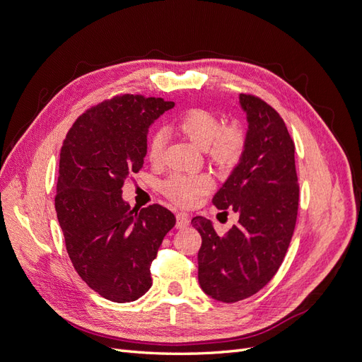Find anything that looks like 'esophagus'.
I'll list each match as a JSON object with an SVG mask.
<instances>
[{
	"label": "esophagus",
	"instance_id": "34e87169",
	"mask_svg": "<svg viewBox=\"0 0 362 362\" xmlns=\"http://www.w3.org/2000/svg\"><path fill=\"white\" fill-rule=\"evenodd\" d=\"M189 223H190V218H189L187 214H184V213H178V214H177V228H178V229L187 228Z\"/></svg>",
	"mask_w": 362,
	"mask_h": 362
}]
</instances>
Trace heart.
<instances>
[{
    "label": "heart",
    "mask_w": 362,
    "mask_h": 362,
    "mask_svg": "<svg viewBox=\"0 0 362 362\" xmlns=\"http://www.w3.org/2000/svg\"><path fill=\"white\" fill-rule=\"evenodd\" d=\"M175 128L196 146L205 149V154L217 169H231L240 161L246 146L243 127L233 122L222 125V119L206 108H190L175 122ZM164 134L161 131L148 140V158L152 164H160L164 156ZM210 180L204 175L172 173L163 181L161 192L182 206L192 205L196 199L210 190Z\"/></svg>",
    "instance_id": "obj_1"
}]
</instances>
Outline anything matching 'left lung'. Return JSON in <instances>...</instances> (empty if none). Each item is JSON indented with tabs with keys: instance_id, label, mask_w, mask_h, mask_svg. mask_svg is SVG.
<instances>
[{
	"instance_id": "1",
	"label": "left lung",
	"mask_w": 362,
	"mask_h": 362,
	"mask_svg": "<svg viewBox=\"0 0 362 362\" xmlns=\"http://www.w3.org/2000/svg\"><path fill=\"white\" fill-rule=\"evenodd\" d=\"M247 115L246 146L238 166L214 198L238 222L225 235L202 216L192 218L202 237L198 254L201 288L213 299L234 303L250 298L276 275L294 233L299 182L294 141L279 113L261 98L240 95Z\"/></svg>"
}]
</instances>
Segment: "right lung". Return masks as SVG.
Here are the masks:
<instances>
[{
  "instance_id": "1",
  "label": "right lung",
  "mask_w": 362,
  "mask_h": 362,
  "mask_svg": "<svg viewBox=\"0 0 362 362\" xmlns=\"http://www.w3.org/2000/svg\"><path fill=\"white\" fill-rule=\"evenodd\" d=\"M173 105L116 95L78 116L63 140L56 211L64 245L81 279L112 302L151 288V264L177 222L158 204L131 210L122 199L125 180L144 168L148 128Z\"/></svg>"
}]
</instances>
